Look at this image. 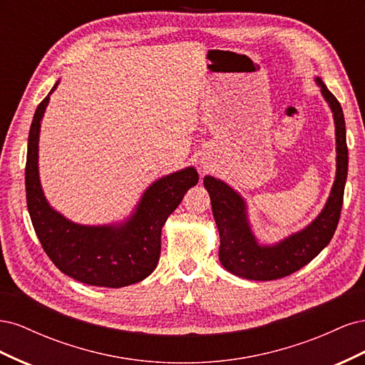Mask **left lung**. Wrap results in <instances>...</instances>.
Returning a JSON list of instances; mask_svg holds the SVG:
<instances>
[{
  "label": "left lung",
  "mask_w": 365,
  "mask_h": 365,
  "mask_svg": "<svg viewBox=\"0 0 365 365\" xmlns=\"http://www.w3.org/2000/svg\"><path fill=\"white\" fill-rule=\"evenodd\" d=\"M315 82L322 88V94L334 113L336 176L323 212L311 224L298 233L280 240L279 244L260 245L251 231L244 197L224 181L213 176L204 178L219 230V260L227 271L237 277L260 282L286 277L314 260L335 235L349 168L346 121L336 97L327 90L319 77H315Z\"/></svg>",
  "instance_id": "obj_1"
}]
</instances>
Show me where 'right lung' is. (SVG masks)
<instances>
[{"label": "right lung", "instance_id": "add662e5", "mask_svg": "<svg viewBox=\"0 0 365 365\" xmlns=\"http://www.w3.org/2000/svg\"><path fill=\"white\" fill-rule=\"evenodd\" d=\"M56 86L58 82L51 91ZM50 94L33 115L26 163L27 208L41 245L50 260L77 282L105 288L138 283L157 268L161 228L200 176L195 168H185L155 181L143 193L134 215L120 225L71 222L50 207L39 181V129Z\"/></svg>", "mask_w": 365, "mask_h": 365}]
</instances>
